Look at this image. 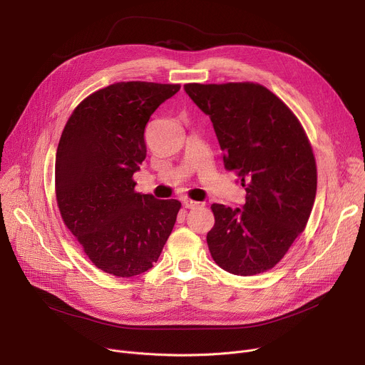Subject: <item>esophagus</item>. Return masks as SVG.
<instances>
[{
  "label": "esophagus",
  "instance_id": "obj_1",
  "mask_svg": "<svg viewBox=\"0 0 365 365\" xmlns=\"http://www.w3.org/2000/svg\"><path fill=\"white\" fill-rule=\"evenodd\" d=\"M200 205H201V202H197V201H192V200H185L183 201L185 208H197Z\"/></svg>",
  "mask_w": 365,
  "mask_h": 365
}]
</instances>
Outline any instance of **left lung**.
Instances as JSON below:
<instances>
[{
    "label": "left lung",
    "instance_id": "obj_1",
    "mask_svg": "<svg viewBox=\"0 0 365 365\" xmlns=\"http://www.w3.org/2000/svg\"><path fill=\"white\" fill-rule=\"evenodd\" d=\"M213 123L223 164L245 186V204H213L207 234L213 260L229 274L272 269L304 231L317 195L311 142L292 109L256 83L185 84Z\"/></svg>",
    "mask_w": 365,
    "mask_h": 365
}]
</instances>
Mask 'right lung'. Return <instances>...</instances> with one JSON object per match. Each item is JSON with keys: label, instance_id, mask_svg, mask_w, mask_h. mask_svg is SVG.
<instances>
[{"label": "right lung", "instance_id": "right-lung-1", "mask_svg": "<svg viewBox=\"0 0 365 365\" xmlns=\"http://www.w3.org/2000/svg\"><path fill=\"white\" fill-rule=\"evenodd\" d=\"M180 84L115 83L91 93L69 117L56 152V200L91 263L130 278L153 266L182 204L134 190L146 158L145 127Z\"/></svg>", "mask_w": 365, "mask_h": 365}]
</instances>
